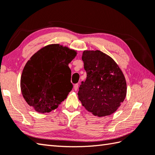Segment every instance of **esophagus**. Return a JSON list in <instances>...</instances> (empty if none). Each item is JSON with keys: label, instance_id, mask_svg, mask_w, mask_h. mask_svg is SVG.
<instances>
[{"label": "esophagus", "instance_id": "obj_1", "mask_svg": "<svg viewBox=\"0 0 155 155\" xmlns=\"http://www.w3.org/2000/svg\"><path fill=\"white\" fill-rule=\"evenodd\" d=\"M78 88V84H74V91H77Z\"/></svg>", "mask_w": 155, "mask_h": 155}]
</instances>
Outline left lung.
<instances>
[{"label":"left lung","instance_id":"left-lung-1","mask_svg":"<svg viewBox=\"0 0 155 155\" xmlns=\"http://www.w3.org/2000/svg\"><path fill=\"white\" fill-rule=\"evenodd\" d=\"M82 60L87 78L80 85L78 99L94 116H110L125 99V77L116 62L99 50H84Z\"/></svg>","mask_w":155,"mask_h":155}]
</instances>
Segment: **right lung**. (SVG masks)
<instances>
[{
  "mask_svg": "<svg viewBox=\"0 0 155 155\" xmlns=\"http://www.w3.org/2000/svg\"><path fill=\"white\" fill-rule=\"evenodd\" d=\"M77 51L60 44L41 48L30 58L21 77V89L27 104L41 114L55 110L72 89L68 64Z\"/></svg>",
  "mask_w": 155,
  "mask_h": 155,
  "instance_id": "1",
  "label": "right lung"
}]
</instances>
